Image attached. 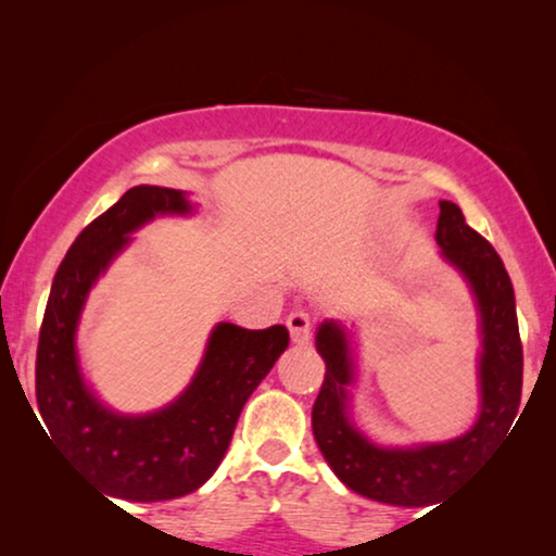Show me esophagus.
<instances>
[{
  "label": "esophagus",
  "instance_id": "1",
  "mask_svg": "<svg viewBox=\"0 0 556 556\" xmlns=\"http://www.w3.org/2000/svg\"><path fill=\"white\" fill-rule=\"evenodd\" d=\"M288 331H291V341L293 344H308L311 341V316L306 311H293L291 316H288Z\"/></svg>",
  "mask_w": 556,
  "mask_h": 556
}]
</instances>
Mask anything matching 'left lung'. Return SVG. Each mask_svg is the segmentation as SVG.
I'll use <instances>...</instances> for the list:
<instances>
[{
    "label": "left lung",
    "mask_w": 556,
    "mask_h": 556,
    "mask_svg": "<svg viewBox=\"0 0 556 556\" xmlns=\"http://www.w3.org/2000/svg\"><path fill=\"white\" fill-rule=\"evenodd\" d=\"M435 240L445 263H451L468 283L478 308L481 413L470 430L443 443H375L352 415L349 387L356 382L352 331L333 318L316 331V349L326 362V375L311 413L314 438L339 481L379 504H435L438 496H443L504 432L511 430L519 413L523 352L514 286L504 261L489 240L468 227L458 204L447 200L440 202Z\"/></svg>",
    "instance_id": "1"
}]
</instances>
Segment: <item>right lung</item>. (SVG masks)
<instances>
[{"instance_id": "1", "label": "right lung", "mask_w": 556, "mask_h": 556, "mask_svg": "<svg viewBox=\"0 0 556 556\" xmlns=\"http://www.w3.org/2000/svg\"><path fill=\"white\" fill-rule=\"evenodd\" d=\"M164 215H194V204L181 189L139 185L75 238L52 280L35 364L37 407L52 443L105 496L141 504L187 496L210 481L248 397L288 346L286 326L250 331L219 321L192 382L169 405L128 415L98 400L75 346L83 306L131 235Z\"/></svg>"}]
</instances>
